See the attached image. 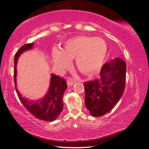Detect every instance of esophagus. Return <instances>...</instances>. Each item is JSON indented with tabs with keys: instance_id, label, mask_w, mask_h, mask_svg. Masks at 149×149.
Returning <instances> with one entry per match:
<instances>
[{
	"instance_id": "34e87169",
	"label": "esophagus",
	"mask_w": 149,
	"mask_h": 149,
	"mask_svg": "<svg viewBox=\"0 0 149 149\" xmlns=\"http://www.w3.org/2000/svg\"><path fill=\"white\" fill-rule=\"evenodd\" d=\"M67 82L68 86H72L73 84H74L75 81H74V80H72V79H68Z\"/></svg>"
}]
</instances>
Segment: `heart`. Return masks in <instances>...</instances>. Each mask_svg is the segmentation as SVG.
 <instances>
[{"mask_svg": "<svg viewBox=\"0 0 149 149\" xmlns=\"http://www.w3.org/2000/svg\"><path fill=\"white\" fill-rule=\"evenodd\" d=\"M108 53V45L103 39L91 36H77L63 43L61 50L54 49L52 61L58 70L63 71L75 58V65L82 74L92 76L100 71Z\"/></svg>", "mask_w": 149, "mask_h": 149, "instance_id": "heart-1", "label": "heart"}]
</instances>
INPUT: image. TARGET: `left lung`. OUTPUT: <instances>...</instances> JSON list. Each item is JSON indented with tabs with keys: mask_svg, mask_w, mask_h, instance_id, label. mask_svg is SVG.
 <instances>
[{
	"mask_svg": "<svg viewBox=\"0 0 149 149\" xmlns=\"http://www.w3.org/2000/svg\"><path fill=\"white\" fill-rule=\"evenodd\" d=\"M100 79L84 83L85 106L94 117L110 111L119 101L125 86L126 63L117 57L102 67Z\"/></svg>",
	"mask_w": 149,
	"mask_h": 149,
	"instance_id": "8db88e82",
	"label": "left lung"
}]
</instances>
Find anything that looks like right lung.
<instances>
[{"label":"right lung","instance_id":"1","mask_svg":"<svg viewBox=\"0 0 149 149\" xmlns=\"http://www.w3.org/2000/svg\"><path fill=\"white\" fill-rule=\"evenodd\" d=\"M33 47V43L24 45L17 52L14 56V82L16 91L19 100L30 113L36 118L45 121H55L63 109V96L67 88V82L64 79L52 74L49 89L44 96L37 100H28L22 96L16 87L17 63L22 54Z\"/></svg>","mask_w":149,"mask_h":149}]
</instances>
